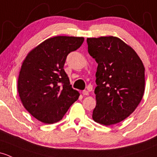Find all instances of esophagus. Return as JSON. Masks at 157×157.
<instances>
[{"label":"esophagus","mask_w":157,"mask_h":157,"mask_svg":"<svg viewBox=\"0 0 157 157\" xmlns=\"http://www.w3.org/2000/svg\"><path fill=\"white\" fill-rule=\"evenodd\" d=\"M82 94H83V95H89V92L87 91V90H83V91L82 92Z\"/></svg>","instance_id":"esophagus-1"}]
</instances>
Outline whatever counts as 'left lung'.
Wrapping results in <instances>:
<instances>
[{
    "label": "left lung",
    "mask_w": 157,
    "mask_h": 157,
    "mask_svg": "<svg viewBox=\"0 0 157 157\" xmlns=\"http://www.w3.org/2000/svg\"><path fill=\"white\" fill-rule=\"evenodd\" d=\"M88 52L98 63L92 119L117 124L135 111L144 93V67L136 52L119 37L87 38Z\"/></svg>",
    "instance_id": "1"
}]
</instances>
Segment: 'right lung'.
Instances as JSON below:
<instances>
[{"label":"right lung","mask_w":157,"mask_h":157,"mask_svg":"<svg viewBox=\"0 0 157 157\" xmlns=\"http://www.w3.org/2000/svg\"><path fill=\"white\" fill-rule=\"evenodd\" d=\"M83 37L55 36L45 40L23 61L17 90L25 108L39 121L62 119L80 93L72 89L64 70L67 56L82 45Z\"/></svg>","instance_id":"obj_1"}]
</instances>
